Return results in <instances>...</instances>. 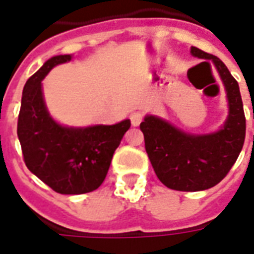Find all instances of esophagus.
Returning <instances> with one entry per match:
<instances>
[{"label":"esophagus","mask_w":254,"mask_h":254,"mask_svg":"<svg viewBox=\"0 0 254 254\" xmlns=\"http://www.w3.org/2000/svg\"><path fill=\"white\" fill-rule=\"evenodd\" d=\"M143 113H140V111H134L130 114V122H132L133 127H138L141 121H143Z\"/></svg>","instance_id":"1"}]
</instances>
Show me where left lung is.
Wrapping results in <instances>:
<instances>
[{
	"instance_id": "1",
	"label": "left lung",
	"mask_w": 254,
	"mask_h": 254,
	"mask_svg": "<svg viewBox=\"0 0 254 254\" xmlns=\"http://www.w3.org/2000/svg\"><path fill=\"white\" fill-rule=\"evenodd\" d=\"M191 56L211 60L227 95L229 116L211 133H188L156 116L144 117L140 129L155 174L170 189L205 190L227 176L245 141L246 121L238 83L218 57L190 47ZM254 118V116H253Z\"/></svg>"
}]
</instances>
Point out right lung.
Segmentation results:
<instances>
[{
    "label": "right lung",
    "instance_id": "1",
    "mask_svg": "<svg viewBox=\"0 0 254 254\" xmlns=\"http://www.w3.org/2000/svg\"><path fill=\"white\" fill-rule=\"evenodd\" d=\"M70 54L47 60L25 83L21 96L17 136L25 166L41 181L61 194H83L102 185L114 151L130 121L114 125L65 127L47 110L42 80Z\"/></svg>",
    "mask_w": 254,
    "mask_h": 254
}]
</instances>
